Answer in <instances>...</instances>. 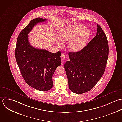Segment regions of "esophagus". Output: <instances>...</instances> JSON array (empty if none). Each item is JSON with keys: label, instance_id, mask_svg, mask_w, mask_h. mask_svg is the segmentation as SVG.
I'll return each mask as SVG.
<instances>
[{"label": "esophagus", "instance_id": "obj_1", "mask_svg": "<svg viewBox=\"0 0 122 122\" xmlns=\"http://www.w3.org/2000/svg\"><path fill=\"white\" fill-rule=\"evenodd\" d=\"M65 58V55L64 53H62L61 56V59L63 61Z\"/></svg>", "mask_w": 122, "mask_h": 122}]
</instances>
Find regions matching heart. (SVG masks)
<instances>
[{
	"label": "heart",
	"mask_w": 122,
	"mask_h": 122,
	"mask_svg": "<svg viewBox=\"0 0 122 122\" xmlns=\"http://www.w3.org/2000/svg\"><path fill=\"white\" fill-rule=\"evenodd\" d=\"M91 36L90 31L83 25L79 24L67 25L62 28L59 32V37L63 41L70 40L68 44L69 49L73 52H78L86 45ZM57 43L59 45L60 41Z\"/></svg>",
	"instance_id": "b5f03b06"
}]
</instances>
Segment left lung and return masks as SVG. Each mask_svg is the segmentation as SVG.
Listing matches in <instances>:
<instances>
[{"mask_svg":"<svg viewBox=\"0 0 122 122\" xmlns=\"http://www.w3.org/2000/svg\"><path fill=\"white\" fill-rule=\"evenodd\" d=\"M96 36L83 49L69 52L64 64L70 90L80 94L92 89L104 74L109 54L106 35L97 24Z\"/></svg>","mask_w":122,"mask_h":122,"instance_id":"obj_1","label":"left lung"}]
</instances>
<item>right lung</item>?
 Listing matches in <instances>:
<instances>
[{"instance_id": "obj_1", "label": "right lung", "mask_w": 122, "mask_h": 122, "mask_svg": "<svg viewBox=\"0 0 122 122\" xmlns=\"http://www.w3.org/2000/svg\"><path fill=\"white\" fill-rule=\"evenodd\" d=\"M46 20L40 17L32 20L19 33L15 51L16 63L25 81L31 87L41 91L52 88L53 75L61 64V52L53 53L36 48L28 41V34L33 27Z\"/></svg>"}]
</instances>
